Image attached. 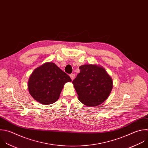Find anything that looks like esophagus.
I'll return each instance as SVG.
<instances>
[{
    "mask_svg": "<svg viewBox=\"0 0 148 148\" xmlns=\"http://www.w3.org/2000/svg\"><path fill=\"white\" fill-rule=\"evenodd\" d=\"M70 77H71L72 81L74 80V79L75 78V74H70Z\"/></svg>",
    "mask_w": 148,
    "mask_h": 148,
    "instance_id": "esophagus-1",
    "label": "esophagus"
}]
</instances>
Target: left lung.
Here are the masks:
<instances>
[{
  "label": "left lung",
  "mask_w": 148,
  "mask_h": 148,
  "mask_svg": "<svg viewBox=\"0 0 148 148\" xmlns=\"http://www.w3.org/2000/svg\"><path fill=\"white\" fill-rule=\"evenodd\" d=\"M79 68L80 73L73 81L79 101L88 107L101 105L112 92V78L100 65L87 64Z\"/></svg>",
  "instance_id": "left-lung-1"
}]
</instances>
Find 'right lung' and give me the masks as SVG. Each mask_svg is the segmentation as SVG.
I'll return each instance as SVG.
<instances>
[{
    "label": "right lung",
    "instance_id": "right-lung-1",
    "mask_svg": "<svg viewBox=\"0 0 148 148\" xmlns=\"http://www.w3.org/2000/svg\"><path fill=\"white\" fill-rule=\"evenodd\" d=\"M70 77L53 62H46L36 68L28 81L31 96L42 105L56 102L66 82Z\"/></svg>",
    "mask_w": 148,
    "mask_h": 148
}]
</instances>
